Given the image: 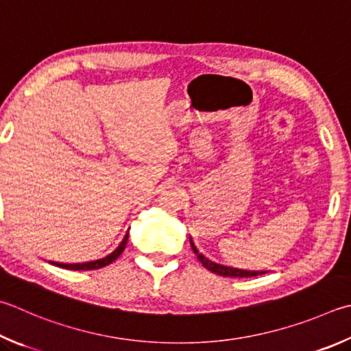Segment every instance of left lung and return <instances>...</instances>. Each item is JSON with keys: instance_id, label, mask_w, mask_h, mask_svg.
I'll return each instance as SVG.
<instances>
[{"instance_id": "left-lung-1", "label": "left lung", "mask_w": 351, "mask_h": 351, "mask_svg": "<svg viewBox=\"0 0 351 351\" xmlns=\"http://www.w3.org/2000/svg\"><path fill=\"white\" fill-rule=\"evenodd\" d=\"M190 245H192V250L195 252V254L199 259V263L206 267L207 270H210L212 273H216L219 276H228V278H250V276H259V275H265L267 271H252V270H241V269H234V267H227L222 264H216L213 261H210L208 258L204 256L202 253L197 252V248L195 247L192 238H190Z\"/></svg>"}]
</instances>
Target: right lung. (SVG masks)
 <instances>
[{
	"label": "right lung",
	"mask_w": 351,
	"mask_h": 351,
	"mask_svg": "<svg viewBox=\"0 0 351 351\" xmlns=\"http://www.w3.org/2000/svg\"><path fill=\"white\" fill-rule=\"evenodd\" d=\"M127 239H129V232L125 233V237L123 238V241H121V244L114 248V250L107 254L106 258H101V259H97V261H90V263H78V264H62V263H53L55 265L58 267H62V269H67V270H97V269H101V267H106L112 264L114 259H118V256L121 253L124 252L125 248V244H127Z\"/></svg>",
	"instance_id": "1"
}]
</instances>
